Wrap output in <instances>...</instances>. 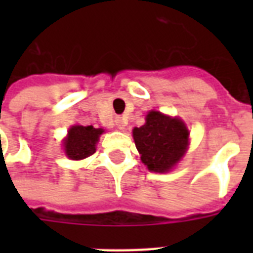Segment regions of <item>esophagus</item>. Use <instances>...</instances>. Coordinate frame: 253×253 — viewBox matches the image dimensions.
<instances>
[{
  "label": "esophagus",
  "mask_w": 253,
  "mask_h": 253,
  "mask_svg": "<svg viewBox=\"0 0 253 253\" xmlns=\"http://www.w3.org/2000/svg\"><path fill=\"white\" fill-rule=\"evenodd\" d=\"M114 122H115V126H117V128H118V130H123V128H125V126H126V122L123 121L122 117H117Z\"/></svg>",
  "instance_id": "34e87169"
}]
</instances>
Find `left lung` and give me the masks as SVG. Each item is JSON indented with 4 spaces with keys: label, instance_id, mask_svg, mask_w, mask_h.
I'll list each match as a JSON object with an SVG mask.
<instances>
[{
    "label": "left lung",
    "instance_id": "1",
    "mask_svg": "<svg viewBox=\"0 0 253 253\" xmlns=\"http://www.w3.org/2000/svg\"><path fill=\"white\" fill-rule=\"evenodd\" d=\"M142 162L152 172H168L185 154L189 131L184 122L150 111L146 125L132 131Z\"/></svg>",
    "mask_w": 253,
    "mask_h": 253
}]
</instances>
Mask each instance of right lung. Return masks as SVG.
Here are the masks:
<instances>
[{"mask_svg": "<svg viewBox=\"0 0 253 253\" xmlns=\"http://www.w3.org/2000/svg\"><path fill=\"white\" fill-rule=\"evenodd\" d=\"M102 128H94L93 126H73L65 139V154L72 160H83L95 152V143Z\"/></svg>", "mask_w": 253, "mask_h": 253, "instance_id": "1", "label": "right lung"}]
</instances>
